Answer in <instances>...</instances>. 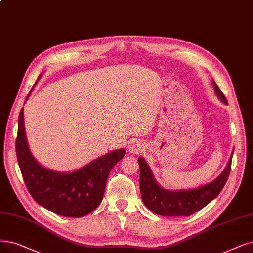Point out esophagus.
<instances>
[{"label": "esophagus", "mask_w": 253, "mask_h": 253, "mask_svg": "<svg viewBox=\"0 0 253 253\" xmlns=\"http://www.w3.org/2000/svg\"><path fill=\"white\" fill-rule=\"evenodd\" d=\"M143 149H144L143 145L140 142H138V141H132V142L127 145V150L129 151V153L137 154V153H141Z\"/></svg>", "instance_id": "obj_1"}]
</instances>
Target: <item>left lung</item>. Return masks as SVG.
Segmentation results:
<instances>
[{
    "instance_id": "obj_1",
    "label": "left lung",
    "mask_w": 253,
    "mask_h": 253,
    "mask_svg": "<svg viewBox=\"0 0 253 253\" xmlns=\"http://www.w3.org/2000/svg\"><path fill=\"white\" fill-rule=\"evenodd\" d=\"M213 87L218 98L222 103L227 105L225 96L221 92L214 80ZM232 155H234V150L225 169L213 181L188 190H167L161 187L147 162L142 157H139L140 191L144 205L153 213L161 216L187 217L194 214L195 211L205 208L211 200L215 199L223 189L230 172Z\"/></svg>"
}]
</instances>
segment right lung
<instances>
[{
	"label": "right lung",
	"instance_id": "1",
	"mask_svg": "<svg viewBox=\"0 0 253 253\" xmlns=\"http://www.w3.org/2000/svg\"><path fill=\"white\" fill-rule=\"evenodd\" d=\"M15 149L25 184L36 203L57 215L74 218L88 215L102 203L110 171L126 154L125 148L112 150L69 172L45 168L38 163L29 148L24 108L18 116Z\"/></svg>",
	"mask_w": 253,
	"mask_h": 253
}]
</instances>
